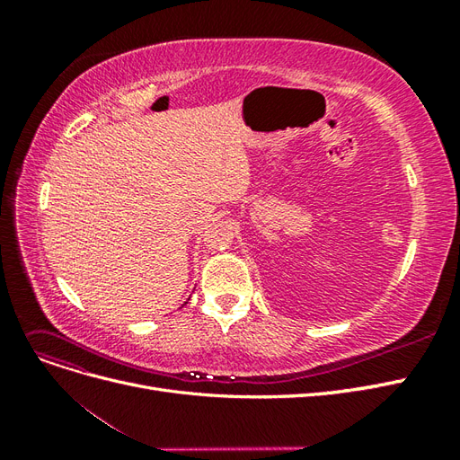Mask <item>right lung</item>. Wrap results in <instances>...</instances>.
Masks as SVG:
<instances>
[{
  "instance_id": "obj_1",
  "label": "right lung",
  "mask_w": 460,
  "mask_h": 460,
  "mask_svg": "<svg viewBox=\"0 0 460 460\" xmlns=\"http://www.w3.org/2000/svg\"><path fill=\"white\" fill-rule=\"evenodd\" d=\"M186 303H188V301H186ZM186 303H184V305H186Z\"/></svg>"
}]
</instances>
